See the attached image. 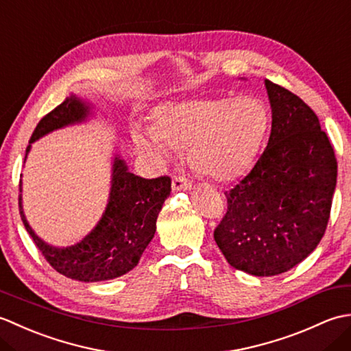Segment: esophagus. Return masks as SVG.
Returning a JSON list of instances; mask_svg holds the SVG:
<instances>
[{"label": "esophagus", "mask_w": 351, "mask_h": 351, "mask_svg": "<svg viewBox=\"0 0 351 351\" xmlns=\"http://www.w3.org/2000/svg\"><path fill=\"white\" fill-rule=\"evenodd\" d=\"M171 189H173L175 191L191 190L193 189V184H191V181L185 180L184 176L176 175V176H173V180H171Z\"/></svg>", "instance_id": "34e87169"}]
</instances>
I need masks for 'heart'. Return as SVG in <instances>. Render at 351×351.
I'll return each instance as SVG.
<instances>
[{"instance_id": "heart-1", "label": "heart", "mask_w": 351, "mask_h": 351, "mask_svg": "<svg viewBox=\"0 0 351 351\" xmlns=\"http://www.w3.org/2000/svg\"><path fill=\"white\" fill-rule=\"evenodd\" d=\"M267 128V111L252 98H204L167 104L154 111V128L134 141L156 162L189 147L190 164L214 181H232L249 169Z\"/></svg>"}]
</instances>
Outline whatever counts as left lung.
Listing matches in <instances>:
<instances>
[{
  "label": "left lung",
  "instance_id": "1",
  "mask_svg": "<svg viewBox=\"0 0 351 351\" xmlns=\"http://www.w3.org/2000/svg\"><path fill=\"white\" fill-rule=\"evenodd\" d=\"M271 132L255 167L226 191L228 211L214 240L228 263L276 276L315 250L330 217L338 162L314 111L265 80Z\"/></svg>",
  "mask_w": 351,
  "mask_h": 351
}]
</instances>
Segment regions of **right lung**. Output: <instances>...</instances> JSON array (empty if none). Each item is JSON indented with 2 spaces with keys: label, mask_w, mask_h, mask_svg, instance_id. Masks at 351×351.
Wrapping results in <instances>:
<instances>
[{
  "label": "right lung",
  "mask_w": 351,
  "mask_h": 351,
  "mask_svg": "<svg viewBox=\"0 0 351 351\" xmlns=\"http://www.w3.org/2000/svg\"><path fill=\"white\" fill-rule=\"evenodd\" d=\"M87 116L88 107L71 95L40 119L29 143L66 125L83 122ZM170 190L169 176L145 180L128 171L125 161L116 156L106 213L84 240L64 249L52 247L33 232L22 211L21 195L19 213L27 232L56 271L81 282L110 280L131 271L138 264L154 238L156 217Z\"/></svg>",
  "instance_id": "right-lung-1"
}]
</instances>
